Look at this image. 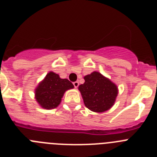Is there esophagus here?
<instances>
[{
  "label": "esophagus",
  "mask_w": 157,
  "mask_h": 157,
  "mask_svg": "<svg viewBox=\"0 0 157 157\" xmlns=\"http://www.w3.org/2000/svg\"><path fill=\"white\" fill-rule=\"evenodd\" d=\"M73 85H74V86L75 87V88H77L78 86V85H79V83H78V82H73Z\"/></svg>",
  "instance_id": "obj_1"
}]
</instances>
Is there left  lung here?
<instances>
[{
    "instance_id": "obj_1",
    "label": "left lung",
    "mask_w": 157,
    "mask_h": 157,
    "mask_svg": "<svg viewBox=\"0 0 157 157\" xmlns=\"http://www.w3.org/2000/svg\"><path fill=\"white\" fill-rule=\"evenodd\" d=\"M85 82L78 86L86 107L95 112L110 109L118 95L117 86L98 71L84 77Z\"/></svg>"
}]
</instances>
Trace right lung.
Listing matches in <instances>:
<instances>
[{"mask_svg":"<svg viewBox=\"0 0 157 157\" xmlns=\"http://www.w3.org/2000/svg\"><path fill=\"white\" fill-rule=\"evenodd\" d=\"M73 88L68 79L60 78L59 75L50 71L35 89V99L43 109H55L61 102L65 91Z\"/></svg>","mask_w":157,"mask_h":157,"instance_id":"add662e5","label":"right lung"}]
</instances>
